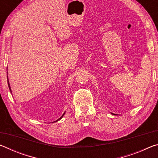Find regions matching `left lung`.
<instances>
[{
	"label": "left lung",
	"mask_w": 158,
	"mask_h": 158,
	"mask_svg": "<svg viewBox=\"0 0 158 158\" xmlns=\"http://www.w3.org/2000/svg\"><path fill=\"white\" fill-rule=\"evenodd\" d=\"M114 115H115V114H114Z\"/></svg>",
	"instance_id": "8db88e82"
}]
</instances>
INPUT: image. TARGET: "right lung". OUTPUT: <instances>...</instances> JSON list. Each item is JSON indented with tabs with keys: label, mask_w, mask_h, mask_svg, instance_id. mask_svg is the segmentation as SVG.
Returning a JSON list of instances; mask_svg holds the SVG:
<instances>
[{
	"label": "right lung",
	"mask_w": 158,
	"mask_h": 158,
	"mask_svg": "<svg viewBox=\"0 0 158 158\" xmlns=\"http://www.w3.org/2000/svg\"><path fill=\"white\" fill-rule=\"evenodd\" d=\"M7 84H8V87H9V89H10V92H11L12 93V90H11V88H10V83H9V81H8V77H7ZM64 114H65V113H64L63 115H62V116H61L60 118H58V120H57V121H54V122H57L58 121H59V120H60L61 118H63V116H64Z\"/></svg>",
	"instance_id": "obj_1"
}]
</instances>
